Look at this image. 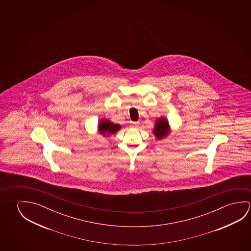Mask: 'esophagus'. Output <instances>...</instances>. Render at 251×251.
Segmentation results:
<instances>
[{"instance_id":"34e87169","label":"esophagus","mask_w":251,"mask_h":251,"mask_svg":"<svg viewBox=\"0 0 251 251\" xmlns=\"http://www.w3.org/2000/svg\"><path fill=\"white\" fill-rule=\"evenodd\" d=\"M138 125H139V124H138L137 122H132L131 124H130V126H131L132 127H138Z\"/></svg>"}]
</instances>
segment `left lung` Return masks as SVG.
Segmentation results:
<instances>
[{"label":"left lung","mask_w":251,"mask_h":251,"mask_svg":"<svg viewBox=\"0 0 251 251\" xmlns=\"http://www.w3.org/2000/svg\"><path fill=\"white\" fill-rule=\"evenodd\" d=\"M171 133V127L168 120L165 117H161L155 121V126L153 128V134L157 140L166 138Z\"/></svg>","instance_id":"obj_1"}]
</instances>
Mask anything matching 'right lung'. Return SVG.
<instances>
[{
  "mask_svg": "<svg viewBox=\"0 0 251 251\" xmlns=\"http://www.w3.org/2000/svg\"><path fill=\"white\" fill-rule=\"evenodd\" d=\"M120 129H121V125L114 124L109 120L105 119V118L100 120L98 127H97V130L100 135L107 136V137L111 136L113 134H115L116 132L119 131Z\"/></svg>",
  "mask_w": 251,
  "mask_h": 251,
  "instance_id": "right-lung-1",
  "label": "right lung"
}]
</instances>
